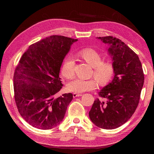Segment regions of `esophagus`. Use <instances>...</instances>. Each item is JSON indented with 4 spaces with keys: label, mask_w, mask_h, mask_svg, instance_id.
<instances>
[{
    "label": "esophagus",
    "mask_w": 154,
    "mask_h": 154,
    "mask_svg": "<svg viewBox=\"0 0 154 154\" xmlns=\"http://www.w3.org/2000/svg\"><path fill=\"white\" fill-rule=\"evenodd\" d=\"M73 97L74 98H76V97H78V96H82V94H77V93H73Z\"/></svg>",
    "instance_id": "esophagus-1"
}]
</instances>
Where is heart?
<instances>
[{
	"mask_svg": "<svg viewBox=\"0 0 154 154\" xmlns=\"http://www.w3.org/2000/svg\"><path fill=\"white\" fill-rule=\"evenodd\" d=\"M82 58L94 68V76L100 85H105L111 79L114 72L111 62H103V58L98 51L91 48L83 49L79 52ZM75 61L69 56L64 60L62 66V74L66 79H71L75 74ZM95 79H82L76 78L67 84V90L75 93H82L95 89L97 82Z\"/></svg>",
	"mask_w": 154,
	"mask_h": 154,
	"instance_id": "obj_1",
	"label": "heart"
}]
</instances>
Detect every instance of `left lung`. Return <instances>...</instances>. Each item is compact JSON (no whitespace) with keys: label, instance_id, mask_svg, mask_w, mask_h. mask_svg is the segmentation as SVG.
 <instances>
[{"label":"left lung","instance_id":"obj_1","mask_svg":"<svg viewBox=\"0 0 154 154\" xmlns=\"http://www.w3.org/2000/svg\"><path fill=\"white\" fill-rule=\"evenodd\" d=\"M97 38L108 45L114 77L98 92L103 100L96 99L89 116L96 126L111 130L126 123L134 113L144 83V74L139 57L121 40L111 36Z\"/></svg>","mask_w":154,"mask_h":154}]
</instances>
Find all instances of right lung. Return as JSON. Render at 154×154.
<instances>
[{
  "label": "right lung",
  "mask_w": 154,
  "mask_h": 154,
  "mask_svg": "<svg viewBox=\"0 0 154 154\" xmlns=\"http://www.w3.org/2000/svg\"><path fill=\"white\" fill-rule=\"evenodd\" d=\"M77 39L53 35L31 45L20 58L14 75L18 111L31 126L41 130L61 123L71 93L54 96L62 87L60 71L72 44Z\"/></svg>",
  "instance_id": "obj_1"
}]
</instances>
